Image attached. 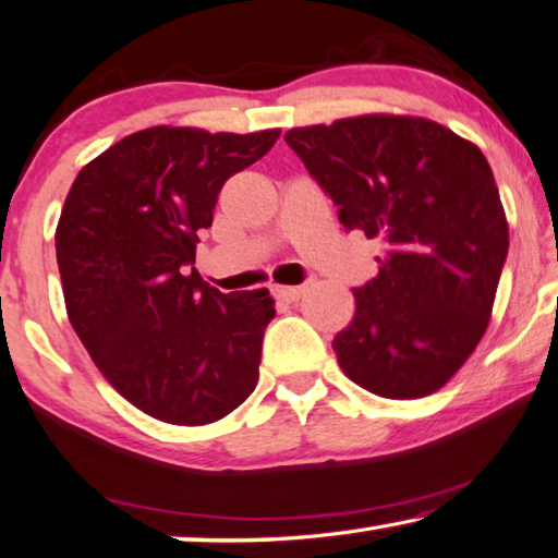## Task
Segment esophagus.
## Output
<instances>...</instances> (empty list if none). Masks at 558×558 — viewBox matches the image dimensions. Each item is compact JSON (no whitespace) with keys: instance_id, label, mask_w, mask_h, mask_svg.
I'll use <instances>...</instances> for the list:
<instances>
[{"instance_id":"obj_1","label":"esophagus","mask_w":558,"mask_h":558,"mask_svg":"<svg viewBox=\"0 0 558 558\" xmlns=\"http://www.w3.org/2000/svg\"><path fill=\"white\" fill-rule=\"evenodd\" d=\"M302 292H304L302 287H281V284L271 287V294L281 299V302H296V299L302 296Z\"/></svg>"}]
</instances>
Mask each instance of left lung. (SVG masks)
<instances>
[{
	"label": "left lung",
	"instance_id": "1",
	"mask_svg": "<svg viewBox=\"0 0 558 558\" xmlns=\"http://www.w3.org/2000/svg\"><path fill=\"white\" fill-rule=\"evenodd\" d=\"M284 141L344 229L383 244L332 342L342 373L390 400L440 390L486 335L508 254L486 156L435 120L390 112L292 128Z\"/></svg>",
	"mask_w": 558,
	"mask_h": 558
}]
</instances>
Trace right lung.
Instances as JSON below:
<instances>
[{"instance_id": "1", "label": "right lung", "mask_w": 558, "mask_h": 558, "mask_svg": "<svg viewBox=\"0 0 558 558\" xmlns=\"http://www.w3.org/2000/svg\"><path fill=\"white\" fill-rule=\"evenodd\" d=\"M277 138L145 128L83 166L64 198L54 248L70 325L145 415L208 425L254 392L274 299L221 294L193 262L221 185Z\"/></svg>"}]
</instances>
